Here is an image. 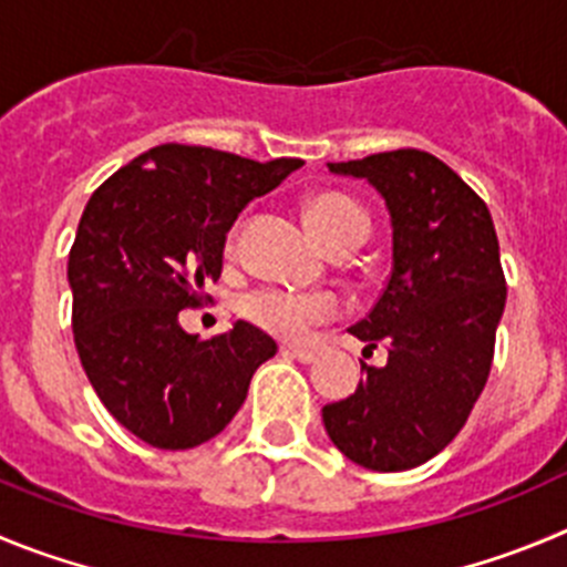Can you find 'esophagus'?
<instances>
[{"mask_svg":"<svg viewBox=\"0 0 567 567\" xmlns=\"http://www.w3.org/2000/svg\"><path fill=\"white\" fill-rule=\"evenodd\" d=\"M282 352H285V355L296 358V361H301V363H310V361H316V349H308V347H296V343H285V347H282Z\"/></svg>","mask_w":567,"mask_h":567,"instance_id":"esophagus-1","label":"esophagus"}]
</instances>
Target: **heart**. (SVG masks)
Wrapping results in <instances>:
<instances>
[{"mask_svg":"<svg viewBox=\"0 0 567 567\" xmlns=\"http://www.w3.org/2000/svg\"><path fill=\"white\" fill-rule=\"evenodd\" d=\"M308 224L327 248L361 246L369 235L367 212L341 193H321L308 200ZM248 321L279 338H305L319 321L338 313V299L330 293H305L290 288H257L240 299Z\"/></svg>","mask_w":567,"mask_h":567,"instance_id":"obj_1","label":"heart"}]
</instances>
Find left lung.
I'll list each match as a JSON object with an SVG mask.
<instances>
[{"instance_id": "obj_1", "label": "left lung", "mask_w": 567, "mask_h": 567, "mask_svg": "<svg viewBox=\"0 0 567 567\" xmlns=\"http://www.w3.org/2000/svg\"><path fill=\"white\" fill-rule=\"evenodd\" d=\"M327 167L383 195L394 254L378 305L349 327L367 349L385 343L389 361H361L355 394L321 420L343 456L400 473L456 439L489 378L506 305L498 235L484 200L433 153L400 147Z\"/></svg>"}]
</instances>
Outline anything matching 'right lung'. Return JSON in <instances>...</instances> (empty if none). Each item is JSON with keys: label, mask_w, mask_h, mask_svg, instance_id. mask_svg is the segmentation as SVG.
Returning <instances> with one entry per match:
<instances>
[{"label": "right lung", "mask_w": 567, "mask_h": 567, "mask_svg": "<svg viewBox=\"0 0 567 567\" xmlns=\"http://www.w3.org/2000/svg\"><path fill=\"white\" fill-rule=\"evenodd\" d=\"M301 158L254 162L200 145H158L105 178L69 251L72 332L100 403L158 451L218 436L277 341L248 321L198 341L178 310L212 301L226 235L251 198Z\"/></svg>", "instance_id": "add662e5"}]
</instances>
